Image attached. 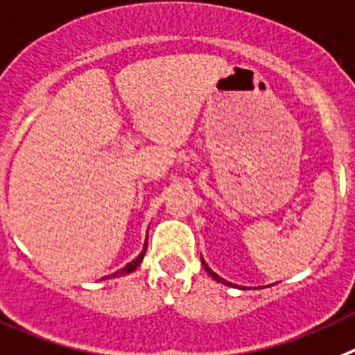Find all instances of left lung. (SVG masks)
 <instances>
[{
  "instance_id": "8db88e82",
  "label": "left lung",
  "mask_w": 355,
  "mask_h": 355,
  "mask_svg": "<svg viewBox=\"0 0 355 355\" xmlns=\"http://www.w3.org/2000/svg\"><path fill=\"white\" fill-rule=\"evenodd\" d=\"M201 263H203V267H205V270H207V274H209V276H212V279H216L217 281V283H223V285H232V283H230V281H226V279H223V277L221 276H217V274L216 272H214V270L212 269H210V267H209V265H207L205 263V261H203V258H201ZM235 286H237V285H235Z\"/></svg>"
}]
</instances>
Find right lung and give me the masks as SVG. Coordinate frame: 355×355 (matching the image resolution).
Returning a JSON list of instances; mask_svg holds the SVG:
<instances>
[{
	"mask_svg": "<svg viewBox=\"0 0 355 355\" xmlns=\"http://www.w3.org/2000/svg\"><path fill=\"white\" fill-rule=\"evenodd\" d=\"M146 241H148V237H146ZM145 241V245H143V251L141 253L138 254V257L134 258L132 261H130V263H127L125 267H123V269H120V270H116V272L114 274H111V276H107V277H118V276H125V274H130L132 272V270H136L139 267V263H141L143 261V257H145V253H146V245H148V242ZM102 279H106V277H102Z\"/></svg>",
	"mask_w": 355,
	"mask_h": 355,
	"instance_id": "add662e5",
	"label": "right lung"
}]
</instances>
